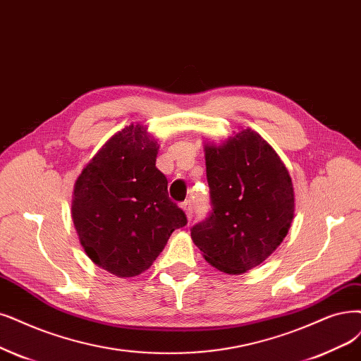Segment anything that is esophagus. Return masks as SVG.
Listing matches in <instances>:
<instances>
[{"label": "esophagus", "instance_id": "obj_1", "mask_svg": "<svg viewBox=\"0 0 361 361\" xmlns=\"http://www.w3.org/2000/svg\"><path fill=\"white\" fill-rule=\"evenodd\" d=\"M181 207L185 212V216H188V219L192 220V217H193V204H192V201H185Z\"/></svg>", "mask_w": 361, "mask_h": 361}]
</instances>
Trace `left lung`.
Returning a JSON list of instances; mask_svg holds the SVG:
<instances>
[{"label": "left lung", "mask_w": 361, "mask_h": 361, "mask_svg": "<svg viewBox=\"0 0 361 361\" xmlns=\"http://www.w3.org/2000/svg\"><path fill=\"white\" fill-rule=\"evenodd\" d=\"M209 216L190 229L205 260L224 274H244L283 243L295 216L286 165L257 132L239 130L221 145L205 144Z\"/></svg>", "instance_id": "8db88e82"}]
</instances>
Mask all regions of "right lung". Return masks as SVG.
Returning a JSON list of instances; mask_svg holds the SVG:
<instances>
[{
	"label": "right lung",
	"mask_w": 361,
	"mask_h": 361,
	"mask_svg": "<svg viewBox=\"0 0 361 361\" xmlns=\"http://www.w3.org/2000/svg\"><path fill=\"white\" fill-rule=\"evenodd\" d=\"M159 145L140 125L106 141L80 173L71 216L89 259L120 278L153 264L171 233L188 224L156 168Z\"/></svg>",
	"instance_id": "obj_1"
}]
</instances>
